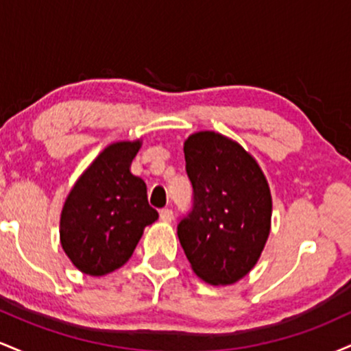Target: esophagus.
<instances>
[{
  "label": "esophagus",
  "mask_w": 351,
  "mask_h": 351,
  "mask_svg": "<svg viewBox=\"0 0 351 351\" xmlns=\"http://www.w3.org/2000/svg\"><path fill=\"white\" fill-rule=\"evenodd\" d=\"M160 219L163 221V223H171L173 219V211L170 208H165L160 211Z\"/></svg>",
  "instance_id": "esophagus-1"
}]
</instances>
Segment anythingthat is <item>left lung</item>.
I'll list each match as a JSON object with an SVG mask.
<instances>
[{
    "mask_svg": "<svg viewBox=\"0 0 351 351\" xmlns=\"http://www.w3.org/2000/svg\"><path fill=\"white\" fill-rule=\"evenodd\" d=\"M183 150L193 208L178 223L181 247L208 284H234L259 261L271 232L267 180L239 143L216 132L189 135Z\"/></svg>",
    "mask_w": 351,
    "mask_h": 351,
    "instance_id": "8db88e82",
    "label": "left lung"
}]
</instances>
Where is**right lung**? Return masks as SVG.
<instances>
[{"instance_id": "right-lung-1", "label": "right lung", "mask_w": 351, "mask_h": 351, "mask_svg": "<svg viewBox=\"0 0 351 351\" xmlns=\"http://www.w3.org/2000/svg\"><path fill=\"white\" fill-rule=\"evenodd\" d=\"M142 142L108 145L71 189L60 213V244L71 263L88 276H106L134 254L143 229L158 219L147 184L132 175Z\"/></svg>"}]
</instances>
